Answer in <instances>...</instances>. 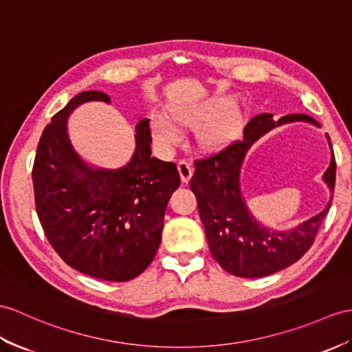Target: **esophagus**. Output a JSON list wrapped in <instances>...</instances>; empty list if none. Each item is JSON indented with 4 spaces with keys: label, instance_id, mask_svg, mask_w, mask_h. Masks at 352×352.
<instances>
[{
    "label": "esophagus",
    "instance_id": "1",
    "mask_svg": "<svg viewBox=\"0 0 352 352\" xmlns=\"http://www.w3.org/2000/svg\"><path fill=\"white\" fill-rule=\"evenodd\" d=\"M177 168H179V173H181L182 182H185V184L190 182L191 177H192V173H194V168H192L191 162H188L185 160L184 161H179Z\"/></svg>",
    "mask_w": 352,
    "mask_h": 352
}]
</instances>
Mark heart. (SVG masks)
Masks as SVG:
<instances>
[{
    "label": "heart",
    "instance_id": "b5f03b06",
    "mask_svg": "<svg viewBox=\"0 0 352 352\" xmlns=\"http://www.w3.org/2000/svg\"><path fill=\"white\" fill-rule=\"evenodd\" d=\"M222 107H224V104H217L212 109V111H219L222 110ZM176 118L182 122H186L190 119V116L185 113H177ZM151 130L155 142L166 149L175 148L182 140V130L179 124L171 116L160 113V111L158 113H153L151 118Z\"/></svg>",
    "mask_w": 352,
    "mask_h": 352
}]
</instances>
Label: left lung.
<instances>
[{
  "mask_svg": "<svg viewBox=\"0 0 352 352\" xmlns=\"http://www.w3.org/2000/svg\"><path fill=\"white\" fill-rule=\"evenodd\" d=\"M305 121L320 126L314 118L303 113L282 116L278 122L272 113L252 118L243 130L242 140L227 144L221 151L195 161L191 190L199 203L200 218L208 237L209 250L222 269L241 278H263L276 273L307 252L327 215L331 200L318 215L302 224L276 231L263 226L248 210L241 190V170L246 152L261 135L275 126ZM331 161L322 176L330 195L336 181V161L330 137Z\"/></svg>",
  "mask_w": 352,
  "mask_h": 352,
  "instance_id": "left-lung-1",
  "label": "left lung"
}]
</instances>
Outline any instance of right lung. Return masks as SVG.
I'll use <instances>...</instances> for the list:
<instances>
[{
  "instance_id": "right-lung-1",
  "label": "right lung",
  "mask_w": 352,
  "mask_h": 352,
  "mask_svg": "<svg viewBox=\"0 0 352 352\" xmlns=\"http://www.w3.org/2000/svg\"><path fill=\"white\" fill-rule=\"evenodd\" d=\"M88 101L109 104L110 97L100 91L77 94L43 130L32 167L36 209L47 241L70 267L125 282L155 256L181 176L175 162L151 157L146 118L135 125V149L124 167L89 166L67 130L72 111Z\"/></svg>"
}]
</instances>
